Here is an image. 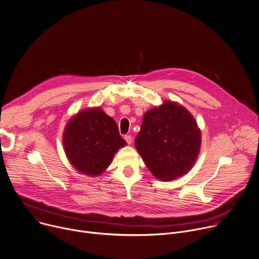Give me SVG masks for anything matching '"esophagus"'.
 Returning <instances> with one entry per match:
<instances>
[{
    "label": "esophagus",
    "instance_id": "34e87169",
    "mask_svg": "<svg viewBox=\"0 0 259 259\" xmlns=\"http://www.w3.org/2000/svg\"><path fill=\"white\" fill-rule=\"evenodd\" d=\"M124 139H125V141H126V143L128 145H131L132 144V141H133V138H132V136H130V135H126V136H124Z\"/></svg>",
    "mask_w": 259,
    "mask_h": 259
}]
</instances>
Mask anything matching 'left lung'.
<instances>
[{
	"mask_svg": "<svg viewBox=\"0 0 259 259\" xmlns=\"http://www.w3.org/2000/svg\"><path fill=\"white\" fill-rule=\"evenodd\" d=\"M200 130L190 112L165 101L147 111L135 146L153 176L170 181L187 174L200 149Z\"/></svg>",
	"mask_w": 259,
	"mask_h": 259,
	"instance_id": "left-lung-1",
	"label": "left lung"
}]
</instances>
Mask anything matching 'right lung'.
I'll use <instances>...</instances> for the list:
<instances>
[{
    "mask_svg": "<svg viewBox=\"0 0 259 259\" xmlns=\"http://www.w3.org/2000/svg\"><path fill=\"white\" fill-rule=\"evenodd\" d=\"M63 144L71 164L83 175L96 177L126 145L115 120L100 108L84 109L67 123Z\"/></svg>",
    "mask_w": 259,
    "mask_h": 259,
    "instance_id": "right-lung-1",
    "label": "right lung"
}]
</instances>
